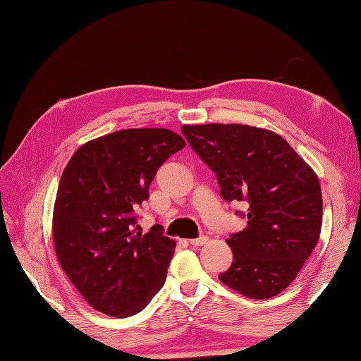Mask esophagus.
I'll use <instances>...</instances> for the list:
<instances>
[{
  "label": "esophagus",
  "mask_w": 361,
  "mask_h": 361,
  "mask_svg": "<svg viewBox=\"0 0 361 361\" xmlns=\"http://www.w3.org/2000/svg\"><path fill=\"white\" fill-rule=\"evenodd\" d=\"M207 241H208V238L205 237V235H203V237L189 240V245H192V246H203V245H207Z\"/></svg>",
  "instance_id": "obj_1"
}]
</instances>
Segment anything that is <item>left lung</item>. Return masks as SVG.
<instances>
[{
	"mask_svg": "<svg viewBox=\"0 0 361 361\" xmlns=\"http://www.w3.org/2000/svg\"><path fill=\"white\" fill-rule=\"evenodd\" d=\"M181 133L216 173L227 202L247 205L246 227L226 240L233 262L219 281L252 300L283 292L316 247L322 191L314 170L273 130L185 124Z\"/></svg>",
	"mask_w": 361,
	"mask_h": 361,
	"instance_id": "1",
	"label": "left lung"
}]
</instances>
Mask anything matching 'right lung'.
Here are the masks:
<instances>
[{
	"label": "right lung",
	"mask_w": 361,
	"mask_h": 361,
	"mask_svg": "<svg viewBox=\"0 0 361 361\" xmlns=\"http://www.w3.org/2000/svg\"><path fill=\"white\" fill-rule=\"evenodd\" d=\"M186 142L164 128L115 130L77 149L54 207L58 262L78 293L112 317L140 312L166 283L175 241L142 233L134 209L158 169Z\"/></svg>",
	"instance_id": "right-lung-1"
}]
</instances>
